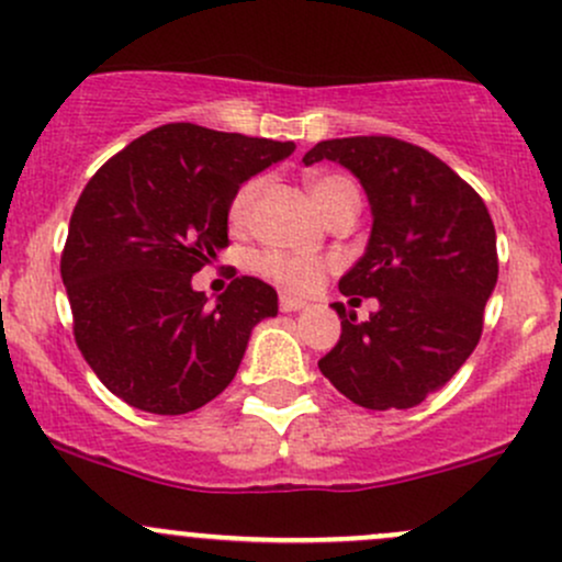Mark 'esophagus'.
Returning <instances> with one entry per match:
<instances>
[{
	"instance_id": "esophagus-1",
	"label": "esophagus",
	"mask_w": 562,
	"mask_h": 562,
	"mask_svg": "<svg viewBox=\"0 0 562 562\" xmlns=\"http://www.w3.org/2000/svg\"><path fill=\"white\" fill-rule=\"evenodd\" d=\"M306 301H301V299H293V295H280V310L282 312H301V310H306Z\"/></svg>"
}]
</instances>
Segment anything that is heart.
<instances>
[{"label":"heart","mask_w":562,"mask_h":562,"mask_svg":"<svg viewBox=\"0 0 562 562\" xmlns=\"http://www.w3.org/2000/svg\"><path fill=\"white\" fill-rule=\"evenodd\" d=\"M261 189L263 178H250V181H245L243 187L234 191L229 202V224L234 229H248ZM310 194L314 205L319 207V213L328 218L344 200L357 196V189L355 183L341 176H317L310 181ZM256 269L274 285H280L282 291L312 293L323 285V280L333 269V261H328V258L293 256V252L285 250H263L256 256Z\"/></svg>","instance_id":"1"}]
</instances>
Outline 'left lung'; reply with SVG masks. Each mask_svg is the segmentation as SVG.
<instances>
[{
	"label": "left lung",
	"mask_w": 562,
	"mask_h": 562,
	"mask_svg": "<svg viewBox=\"0 0 562 562\" xmlns=\"http://www.w3.org/2000/svg\"><path fill=\"white\" fill-rule=\"evenodd\" d=\"M319 159L355 172L373 213L366 256L338 291L379 299L368 323L333 304L341 338L319 371L362 408H413L451 381L480 341L498 277L491 213L442 159L392 135L319 140L304 162Z\"/></svg>",
	"instance_id": "obj_1"
}]
</instances>
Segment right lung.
<instances>
[{
    "instance_id": "add662e5",
    "label": "right lung",
    "mask_w": 562,
    "mask_h": 562,
    "mask_svg": "<svg viewBox=\"0 0 562 562\" xmlns=\"http://www.w3.org/2000/svg\"><path fill=\"white\" fill-rule=\"evenodd\" d=\"M293 149L170 122L114 154L79 194L60 256L74 338L127 405L202 408L229 386L250 330L277 314V291L258 277H234L207 306L191 274L229 245L239 183Z\"/></svg>"
}]
</instances>
